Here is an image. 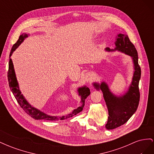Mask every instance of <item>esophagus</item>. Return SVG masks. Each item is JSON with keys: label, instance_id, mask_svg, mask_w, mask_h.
Returning a JSON list of instances; mask_svg holds the SVG:
<instances>
[{"label": "esophagus", "instance_id": "obj_1", "mask_svg": "<svg viewBox=\"0 0 154 154\" xmlns=\"http://www.w3.org/2000/svg\"><path fill=\"white\" fill-rule=\"evenodd\" d=\"M92 78V74L89 72H86L84 74V76H83V79L86 81V82H88L91 80V79Z\"/></svg>", "mask_w": 154, "mask_h": 154}]
</instances>
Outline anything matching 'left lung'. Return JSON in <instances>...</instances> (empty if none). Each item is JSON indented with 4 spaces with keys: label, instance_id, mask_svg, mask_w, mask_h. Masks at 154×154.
<instances>
[{
    "label": "left lung",
    "instance_id": "left-lung-1",
    "mask_svg": "<svg viewBox=\"0 0 154 154\" xmlns=\"http://www.w3.org/2000/svg\"><path fill=\"white\" fill-rule=\"evenodd\" d=\"M106 50L109 51L118 50L130 55L133 59L135 69L132 82L128 91L123 96L120 97L112 94L105 82H102L101 85L94 83L96 88H100L103 92L104 99L108 108L109 116L105 127L107 130H112L127 122L137 110L140 100L139 82L141 78V71L138 63L137 51L127 35L119 34L116 42V48L110 49L106 48Z\"/></svg>",
    "mask_w": 154,
    "mask_h": 154
}]
</instances>
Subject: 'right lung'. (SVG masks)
Segmentation results:
<instances>
[{
  "instance_id": "1",
  "label": "right lung",
  "mask_w": 154,
  "mask_h": 154,
  "mask_svg": "<svg viewBox=\"0 0 154 154\" xmlns=\"http://www.w3.org/2000/svg\"><path fill=\"white\" fill-rule=\"evenodd\" d=\"M27 34L23 33L20 36L19 38L17 40V42L13 45L11 48V52L10 54V57H11L13 52L15 51L20 44L27 37ZM8 80L9 82V86H10V89L13 94L15 96V99L17 100L18 103L19 104L21 108L24 110L29 115L31 118H32L35 119H45V120H49V121H54L57 119H60V120H63L66 119L67 118H71L72 116L76 115L77 114L80 113L81 111L83 110V106L85 105V99L88 97V96L90 94V89L88 87H83L81 88H78V93L79 95L81 96V101L82 103V105L78 107V108L75 110H74L72 113L69 114L66 116H60V117H56V116H50L45 113L42 112L40 111L38 109H36L34 107L31 106V105L28 103L26 99L23 96L22 94H21V92L20 91L19 87H18V82L16 78L15 71H14V67H13V64L12 62L11 58H10V62H9V69H8Z\"/></svg>"
}]
</instances>
